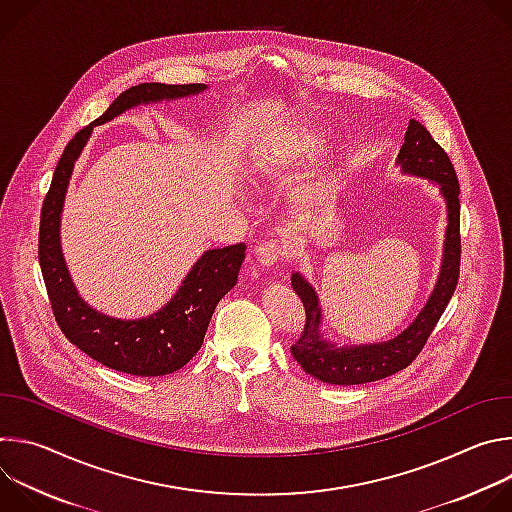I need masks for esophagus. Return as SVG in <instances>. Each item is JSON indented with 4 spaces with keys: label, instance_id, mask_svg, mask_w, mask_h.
<instances>
[{
    "label": "esophagus",
    "instance_id": "obj_1",
    "mask_svg": "<svg viewBox=\"0 0 512 512\" xmlns=\"http://www.w3.org/2000/svg\"><path fill=\"white\" fill-rule=\"evenodd\" d=\"M255 255H257L259 265H263V267H271V265H275L279 259H283V257L287 255V247H285L281 241L271 239V241L261 243V245L257 247Z\"/></svg>",
    "mask_w": 512,
    "mask_h": 512
}]
</instances>
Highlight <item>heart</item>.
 I'll list each match as a JSON object with an SVG mask.
<instances>
[{
	"label": "heart",
	"mask_w": 512,
	"mask_h": 512,
	"mask_svg": "<svg viewBox=\"0 0 512 512\" xmlns=\"http://www.w3.org/2000/svg\"><path fill=\"white\" fill-rule=\"evenodd\" d=\"M320 148V137L316 133H291L279 137L277 141H269L253 154L249 166V178L259 182L279 180L289 170H294L310 156H314Z\"/></svg>",
	"instance_id": "1"
}]
</instances>
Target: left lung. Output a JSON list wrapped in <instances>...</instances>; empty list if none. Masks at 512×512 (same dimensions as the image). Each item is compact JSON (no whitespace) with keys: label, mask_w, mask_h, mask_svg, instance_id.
Here are the masks:
<instances>
[{"label":"left lung","mask_w":512,"mask_h":512,"mask_svg":"<svg viewBox=\"0 0 512 512\" xmlns=\"http://www.w3.org/2000/svg\"><path fill=\"white\" fill-rule=\"evenodd\" d=\"M397 162L403 172L425 176L440 184L446 202H448V237L444 251V265L440 279L433 289L427 306L415 318V322L401 332L397 338L381 344L369 346H350L336 348L328 344L320 334V306L318 296L312 285L300 275L294 273L291 285L298 298L304 304V330L298 340L291 344V356L298 360L300 367L314 379H320L330 385H362L373 383L385 377H391L417 358L423 350L427 338L431 336L435 324L440 322L446 306L450 304L458 277H460V257H462V237H460V182L454 170V164L446 150L437 143L431 133L419 123L409 121L405 143L399 152Z\"/></svg>","instance_id":"left-lung-1"}]
</instances>
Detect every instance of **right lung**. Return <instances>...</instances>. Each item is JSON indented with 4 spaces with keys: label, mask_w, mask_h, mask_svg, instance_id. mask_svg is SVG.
<instances>
[{
    "label": "right lung",
    "mask_w": 512,
    "mask_h": 512,
    "mask_svg": "<svg viewBox=\"0 0 512 512\" xmlns=\"http://www.w3.org/2000/svg\"><path fill=\"white\" fill-rule=\"evenodd\" d=\"M200 83H141L123 91L109 109L72 137L56 164L50 190L42 202L38 259L52 314L62 334L105 367L135 375L162 377L176 373L200 350L216 304L237 283L245 243L206 251L186 275L174 300L141 320H115L89 308L72 285L60 253V212L75 162L95 125L139 103L178 99L204 91Z\"/></svg>",
    "instance_id": "obj_1"
}]
</instances>
